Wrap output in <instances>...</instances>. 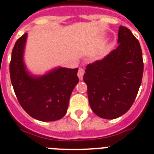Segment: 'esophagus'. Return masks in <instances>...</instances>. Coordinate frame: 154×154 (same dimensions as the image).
I'll use <instances>...</instances> for the list:
<instances>
[{
  "label": "esophagus",
  "mask_w": 154,
  "mask_h": 154,
  "mask_svg": "<svg viewBox=\"0 0 154 154\" xmlns=\"http://www.w3.org/2000/svg\"><path fill=\"white\" fill-rule=\"evenodd\" d=\"M84 73H85V70L82 68H79V70H78V73H77V76H78V77L81 80L83 78Z\"/></svg>",
  "instance_id": "esophagus-1"
}]
</instances>
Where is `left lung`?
Returning a JSON list of instances; mask_svg holds the SVG:
<instances>
[{"mask_svg":"<svg viewBox=\"0 0 154 154\" xmlns=\"http://www.w3.org/2000/svg\"><path fill=\"white\" fill-rule=\"evenodd\" d=\"M118 46L102 60L87 66L83 79L91 109L97 116L115 119L132 106L143 73L139 41L127 27L118 30Z\"/></svg>","mask_w":154,"mask_h":154,"instance_id":"1","label":"left lung"}]
</instances>
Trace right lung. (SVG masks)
Instances as JSON below:
<instances>
[{
  "label": "right lung",
  "mask_w": 154,
  "mask_h": 154,
  "mask_svg": "<svg viewBox=\"0 0 154 154\" xmlns=\"http://www.w3.org/2000/svg\"><path fill=\"white\" fill-rule=\"evenodd\" d=\"M27 33L15 42L9 66L10 77L19 104L30 117L53 121L65 116L69 97L79 78L76 69L59 67L41 77L27 72L23 52Z\"/></svg>",
  "instance_id": "obj_1"
}]
</instances>
